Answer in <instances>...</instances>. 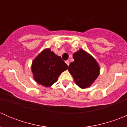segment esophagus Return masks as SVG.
<instances>
[{
  "label": "esophagus",
  "instance_id": "1",
  "mask_svg": "<svg viewBox=\"0 0 127 127\" xmlns=\"http://www.w3.org/2000/svg\"><path fill=\"white\" fill-rule=\"evenodd\" d=\"M66 63L67 66H69V61L68 60H67V61H66Z\"/></svg>",
  "mask_w": 127,
  "mask_h": 127
}]
</instances>
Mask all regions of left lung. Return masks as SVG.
Instances as JSON below:
<instances>
[{"label":"left lung","mask_w":127,"mask_h":127,"mask_svg":"<svg viewBox=\"0 0 127 127\" xmlns=\"http://www.w3.org/2000/svg\"><path fill=\"white\" fill-rule=\"evenodd\" d=\"M74 61L69 66V71L79 87L90 86L99 74V67L96 60L83 50L73 55Z\"/></svg>","instance_id":"1"}]
</instances>
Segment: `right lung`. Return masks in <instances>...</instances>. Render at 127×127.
I'll return each mask as SVG.
<instances>
[{
	"label": "right lung",
	"mask_w": 127,
	"mask_h": 127,
	"mask_svg": "<svg viewBox=\"0 0 127 127\" xmlns=\"http://www.w3.org/2000/svg\"><path fill=\"white\" fill-rule=\"evenodd\" d=\"M67 68L68 66L61 58L50 49L39 54L33 61L31 67L35 81L47 87L55 83L61 73Z\"/></svg>",
	"instance_id": "right-lung-1"
}]
</instances>
